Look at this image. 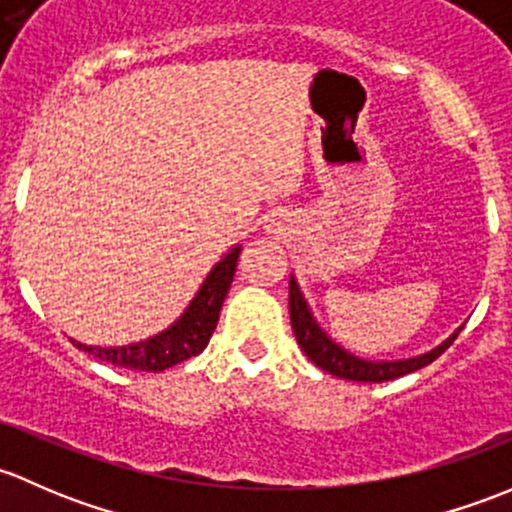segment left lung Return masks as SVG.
Segmentation results:
<instances>
[{
	"instance_id": "obj_1",
	"label": "left lung",
	"mask_w": 512,
	"mask_h": 512,
	"mask_svg": "<svg viewBox=\"0 0 512 512\" xmlns=\"http://www.w3.org/2000/svg\"><path fill=\"white\" fill-rule=\"evenodd\" d=\"M288 308H291V325L295 340H298L300 350L308 355V360L315 367L325 370L328 374H335L340 379H352V382H387V379H397L402 374L416 372L421 367L431 365L439 355H444L451 347V342L456 340L461 330H456L449 340L441 342L436 350L426 352L421 357H412V360H397V362H367L360 357L350 355V352L342 350L340 345H335L323 330L315 325L313 315H310L308 305H305L303 295L298 291V283L291 278V286H288Z\"/></svg>"
}]
</instances>
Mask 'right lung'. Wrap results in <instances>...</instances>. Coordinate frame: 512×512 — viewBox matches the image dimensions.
Segmentation results:
<instances>
[{"label": "right lung", "instance_id": "add662e5", "mask_svg": "<svg viewBox=\"0 0 512 512\" xmlns=\"http://www.w3.org/2000/svg\"><path fill=\"white\" fill-rule=\"evenodd\" d=\"M239 254L241 249H234L221 258L207 276V281L202 283L197 298L189 303L182 318L172 328H167L165 333L123 347H93L76 340L71 342L78 350L88 352V355L98 357V360L108 362V365L138 372H162L167 367L179 365V362L199 355L209 345V337H212L219 323L221 303H224L231 281H234Z\"/></svg>", "mask_w": 512, "mask_h": 512}]
</instances>
